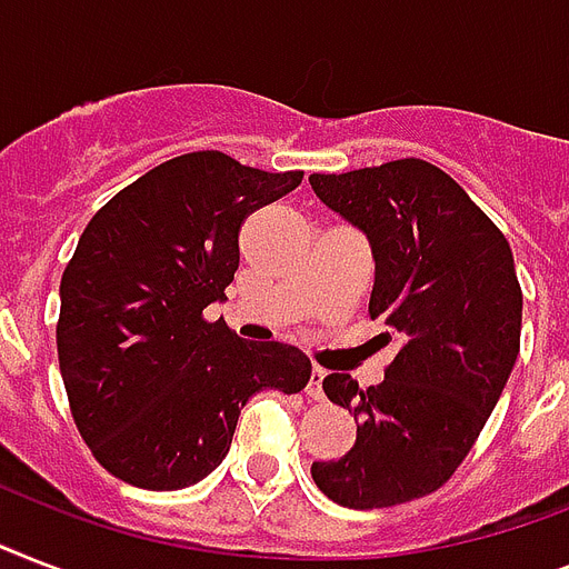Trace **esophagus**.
<instances>
[{"label":"esophagus","mask_w":569,"mask_h":569,"mask_svg":"<svg viewBox=\"0 0 569 569\" xmlns=\"http://www.w3.org/2000/svg\"><path fill=\"white\" fill-rule=\"evenodd\" d=\"M325 369H319V366H316V369H312V375H310V383H307V398H312V401H321V398H325V389H321V380H325Z\"/></svg>","instance_id":"34e87169"}]
</instances>
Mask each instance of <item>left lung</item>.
I'll return each instance as SVG.
<instances>
[{"label": "left lung", "instance_id": "left-lung-1", "mask_svg": "<svg viewBox=\"0 0 569 569\" xmlns=\"http://www.w3.org/2000/svg\"><path fill=\"white\" fill-rule=\"evenodd\" d=\"M310 186L369 236V316L401 346L378 387L325 378L330 401L355 413L357 442L339 460H316L312 481L357 511L413 502L463 463L517 363L522 289L511 244L422 159L312 173Z\"/></svg>", "mask_w": 569, "mask_h": 569}]
</instances>
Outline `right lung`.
I'll return each mask as SVG.
<instances>
[{
	"instance_id": "obj_1",
	"label": "right lung",
	"mask_w": 569,
	"mask_h": 569,
	"mask_svg": "<svg viewBox=\"0 0 569 569\" xmlns=\"http://www.w3.org/2000/svg\"><path fill=\"white\" fill-rule=\"evenodd\" d=\"M301 180L200 150L138 177L88 221L61 277L58 366L76 428L114 478L197 485L230 451L250 396L307 387L303 351L244 342L203 316L227 298L244 218Z\"/></svg>"
}]
</instances>
